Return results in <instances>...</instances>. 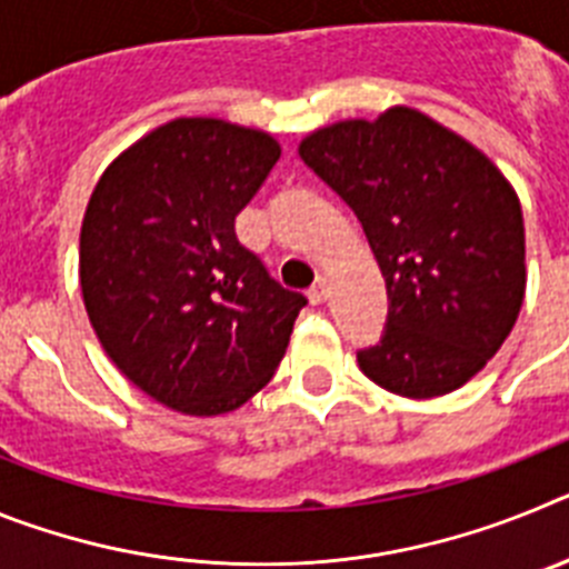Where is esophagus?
<instances>
[{"label": "esophagus", "mask_w": 569, "mask_h": 569, "mask_svg": "<svg viewBox=\"0 0 569 569\" xmlns=\"http://www.w3.org/2000/svg\"><path fill=\"white\" fill-rule=\"evenodd\" d=\"M328 293H330V288H328V279H325V276H319V279H316V284H313V288L308 290V299L313 301V305H321V301L328 299Z\"/></svg>", "instance_id": "34e87169"}]
</instances>
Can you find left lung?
Listing matches in <instances>:
<instances>
[{
  "mask_svg": "<svg viewBox=\"0 0 569 569\" xmlns=\"http://www.w3.org/2000/svg\"><path fill=\"white\" fill-rule=\"evenodd\" d=\"M359 216L390 313L361 373L405 399L459 390L499 353L527 288L519 196L496 164L416 108L345 119L299 142Z\"/></svg>",
  "mask_w": 569,
  "mask_h": 569,
  "instance_id": "8db88e82",
  "label": "left lung"
}]
</instances>
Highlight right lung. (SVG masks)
Instances as JSON below:
<instances>
[{
    "mask_svg": "<svg viewBox=\"0 0 569 569\" xmlns=\"http://www.w3.org/2000/svg\"><path fill=\"white\" fill-rule=\"evenodd\" d=\"M279 156L264 130L182 116L116 156L90 193L79 233L90 328L176 413L239 410L273 379L308 305L233 230Z\"/></svg>",
    "mask_w": 569,
    "mask_h": 569,
    "instance_id": "1",
    "label": "right lung"
}]
</instances>
